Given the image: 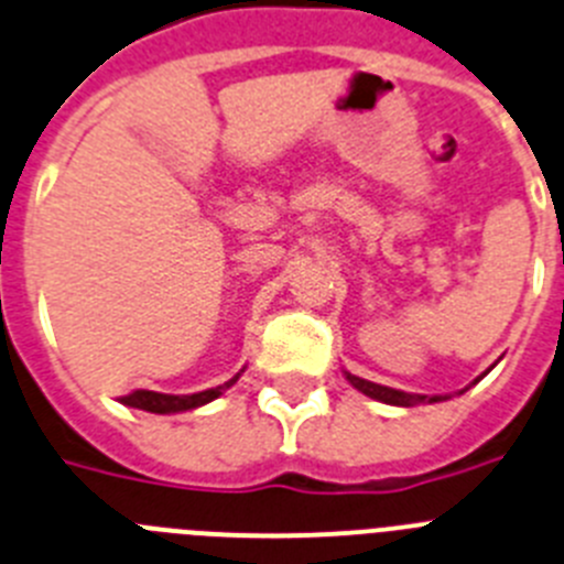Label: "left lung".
Segmentation results:
<instances>
[{
	"instance_id": "left-lung-1",
	"label": "left lung",
	"mask_w": 564,
	"mask_h": 564,
	"mask_svg": "<svg viewBox=\"0 0 564 564\" xmlns=\"http://www.w3.org/2000/svg\"><path fill=\"white\" fill-rule=\"evenodd\" d=\"M345 379L359 390V393L370 395V399H377V402L384 404H395V408H413V404L421 402H441V395H419V393H404V390H395V388H384V384L377 382H368V379H359L354 373L345 370ZM478 382V379H475Z\"/></svg>"
}]
</instances>
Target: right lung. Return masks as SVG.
I'll use <instances>...</instances> for the list:
<instances>
[{
    "label": "right lung",
    "instance_id": "add662e5",
    "mask_svg": "<svg viewBox=\"0 0 564 564\" xmlns=\"http://www.w3.org/2000/svg\"><path fill=\"white\" fill-rule=\"evenodd\" d=\"M241 373L230 379V382L219 384V388H210V390H202V393H191V395H171V393H154V390H134V393L123 395L120 402L129 404V408L137 410H149V413H185V410H194L202 408V404L213 402V399H219L227 388L238 382Z\"/></svg>",
    "mask_w": 564,
    "mask_h": 564
}]
</instances>
